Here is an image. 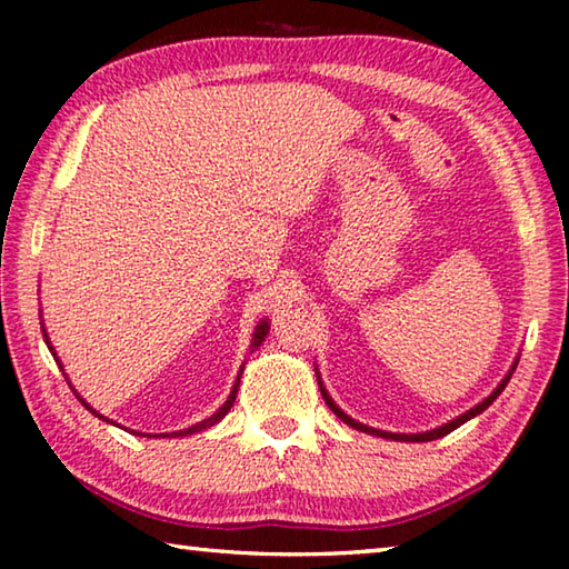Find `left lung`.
Returning a JSON list of instances; mask_svg holds the SVG:
<instances>
[{
  "mask_svg": "<svg viewBox=\"0 0 569 569\" xmlns=\"http://www.w3.org/2000/svg\"><path fill=\"white\" fill-rule=\"evenodd\" d=\"M517 369V363L512 366V371ZM512 371L507 373V379H502V383H499V387L489 393V397L481 401V403H477L475 409H469L467 413H461V417H457V419H451L449 423H445V427H439V429H431V431H423V435H391V431H379V429H371V427H366V423H361V421H356V419H351V417H346V413L336 407V403L331 401V397L329 393H326V389L321 387V379H319V387H321V393H323V399H326V403H329V409L336 413V417H339L341 421H346L349 423V427H353V429H359V431H366V435H373V437H383V439H393V441H431V439H439V437H447L449 431H455L457 427H461V423L465 421H469L471 417H477V413H481L485 411L489 403H492L499 393H502V389L507 387V381H509V377H512Z\"/></svg>",
  "mask_w": 569,
  "mask_h": 569,
  "instance_id": "1",
  "label": "left lung"
}]
</instances>
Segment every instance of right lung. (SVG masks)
I'll list each match as a JSON object with an SVG mask.
<instances>
[{
	"label": "right lung",
	"mask_w": 569,
	"mask_h": 569,
	"mask_svg": "<svg viewBox=\"0 0 569 569\" xmlns=\"http://www.w3.org/2000/svg\"><path fill=\"white\" fill-rule=\"evenodd\" d=\"M266 333H268V323L263 321L261 326H258V329H256V333H253V349H256V346L258 343H261L263 339H266ZM47 343H50V341H47ZM50 349H52V346H50ZM238 383H240V373H238V381H236V387H233V391H230V397H228V401L223 403V407H220L216 413H213V417H210V419H206V421H200V423H196V427H190V429H186V431H178V435L176 437H186V435H196V431H203V429H208V427H213V423H218L220 419H223L226 417V413L230 411V407H233V401H236V393H238ZM84 403V401H82ZM84 407H88V403H84ZM90 409V407H88ZM92 411V409H90ZM162 437H170V435H162Z\"/></svg>",
	"instance_id": "obj_1"
}]
</instances>
